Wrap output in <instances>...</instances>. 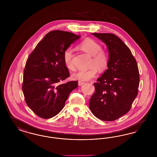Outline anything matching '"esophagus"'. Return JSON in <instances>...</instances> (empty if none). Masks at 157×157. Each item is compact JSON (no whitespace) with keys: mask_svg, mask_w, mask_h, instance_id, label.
Masks as SVG:
<instances>
[{"mask_svg":"<svg viewBox=\"0 0 157 157\" xmlns=\"http://www.w3.org/2000/svg\"><path fill=\"white\" fill-rule=\"evenodd\" d=\"M85 83V82H81V81H79L78 82V85H79V86H81V85H83Z\"/></svg>","mask_w":157,"mask_h":157,"instance_id":"esophagus-1","label":"esophagus"}]
</instances>
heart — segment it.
Here are the masks:
<instances>
[{
	"instance_id": "heart-1",
	"label": "heart",
	"mask_w": 157,
	"mask_h": 157,
	"mask_svg": "<svg viewBox=\"0 0 157 157\" xmlns=\"http://www.w3.org/2000/svg\"><path fill=\"white\" fill-rule=\"evenodd\" d=\"M81 50L92 56L90 68L86 70H80L72 75L74 80L79 81H87L94 78L98 72V67L103 70L106 68L108 63V56L104 51L101 50V44L93 39L86 38L79 45ZM73 50L68 48L64 51L63 61L66 67L69 70H74V66L72 63V58ZM96 65V66H94Z\"/></svg>"
}]
</instances>
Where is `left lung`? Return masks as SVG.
<instances>
[{
	"label": "left lung",
	"mask_w": 157,
	"mask_h": 157,
	"mask_svg": "<svg viewBox=\"0 0 157 157\" xmlns=\"http://www.w3.org/2000/svg\"><path fill=\"white\" fill-rule=\"evenodd\" d=\"M106 45L108 69L94 83L89 101L94 116L113 121L127 113L138 94L140 76L137 62L123 41L113 34L92 33Z\"/></svg>",
	"instance_id": "left-lung-1"
}]
</instances>
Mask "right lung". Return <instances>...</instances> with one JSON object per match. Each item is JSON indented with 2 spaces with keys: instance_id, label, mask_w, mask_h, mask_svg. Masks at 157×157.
I'll use <instances>...</instances> for the list:
<instances>
[{
  "instance_id": "1",
  "label": "right lung",
  "mask_w": 157,
  "mask_h": 157,
  "mask_svg": "<svg viewBox=\"0 0 157 157\" xmlns=\"http://www.w3.org/2000/svg\"><path fill=\"white\" fill-rule=\"evenodd\" d=\"M79 38L70 32H49L27 60L22 90L27 106L41 118L49 119L59 113L69 94L78 87L77 81H61L69 76L64 51Z\"/></svg>"
}]
</instances>
